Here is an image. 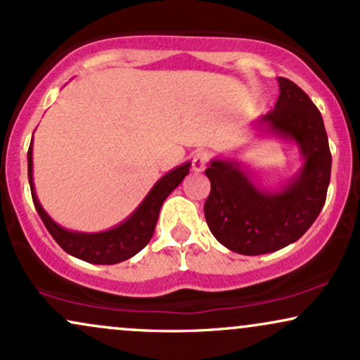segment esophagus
Instances as JSON below:
<instances>
[{"mask_svg":"<svg viewBox=\"0 0 360 360\" xmlns=\"http://www.w3.org/2000/svg\"><path fill=\"white\" fill-rule=\"evenodd\" d=\"M208 160H210L208 152H205V150L196 152L193 157V164H191L193 172H203L206 169V164H208Z\"/></svg>","mask_w":360,"mask_h":360,"instance_id":"1","label":"esophagus"}]
</instances>
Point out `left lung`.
Listing matches in <instances>:
<instances>
[{
    "label": "left lung",
    "instance_id": "left-lung-1",
    "mask_svg": "<svg viewBox=\"0 0 360 360\" xmlns=\"http://www.w3.org/2000/svg\"><path fill=\"white\" fill-rule=\"evenodd\" d=\"M274 110L252 127L295 142L303 167L278 191L262 189L232 159H213L205 174L212 183L205 218L221 245L242 255L276 252L313 225L326 200L332 154L323 118L300 86L278 77Z\"/></svg>",
    "mask_w": 360,
    "mask_h": 360
}]
</instances>
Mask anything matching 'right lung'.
<instances>
[{"label": "right lung", "mask_w": 360, "mask_h": 360, "mask_svg": "<svg viewBox=\"0 0 360 360\" xmlns=\"http://www.w3.org/2000/svg\"><path fill=\"white\" fill-rule=\"evenodd\" d=\"M189 166L191 164L184 162L183 166L172 169L166 176L160 177L154 184V188L148 191L146 200L139 205V208L120 225L98 233L71 232V230L57 225L40 205L35 194L34 172H32L34 171L32 143L28 148V183H30L35 210L42 218L45 229L68 254L89 264H108V266L134 257L150 242L157 225V218H159L160 206L169 194L183 183V179L189 172Z\"/></svg>", "instance_id": "obj_1"}]
</instances>
